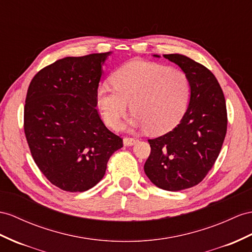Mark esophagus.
I'll return each instance as SVG.
<instances>
[{
  "label": "esophagus",
  "mask_w": 252,
  "mask_h": 252,
  "mask_svg": "<svg viewBox=\"0 0 252 252\" xmlns=\"http://www.w3.org/2000/svg\"><path fill=\"white\" fill-rule=\"evenodd\" d=\"M136 139L135 138H130V137H125L124 138V145L125 146H133L136 144Z\"/></svg>",
  "instance_id": "esophagus-1"
}]
</instances>
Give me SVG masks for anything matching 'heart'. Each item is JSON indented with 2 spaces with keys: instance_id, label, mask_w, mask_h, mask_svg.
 Instances as JSON below:
<instances>
[{
  "instance_id": "b5f03b06",
  "label": "heart",
  "mask_w": 252,
  "mask_h": 252,
  "mask_svg": "<svg viewBox=\"0 0 252 252\" xmlns=\"http://www.w3.org/2000/svg\"><path fill=\"white\" fill-rule=\"evenodd\" d=\"M112 84L99 86L95 93L96 107L112 127L119 125L130 103L134 114L128 126L147 127L150 134L164 133L178 124L189 102L188 77L165 64L130 62L113 74Z\"/></svg>"
}]
</instances>
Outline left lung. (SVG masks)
Wrapping results in <instances>:
<instances>
[{
    "instance_id": "8db88e82",
    "label": "left lung",
    "mask_w": 252,
    "mask_h": 252,
    "mask_svg": "<svg viewBox=\"0 0 252 252\" xmlns=\"http://www.w3.org/2000/svg\"><path fill=\"white\" fill-rule=\"evenodd\" d=\"M163 56L188 77L189 103L172 131L148 140L151 153L144 169L158 188L178 191L201 182L214 165L227 133V108L219 83L208 68L182 54Z\"/></svg>"
}]
</instances>
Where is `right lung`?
<instances>
[{"label": "right lung", "instance_id": "add662e5", "mask_svg": "<svg viewBox=\"0 0 252 252\" xmlns=\"http://www.w3.org/2000/svg\"><path fill=\"white\" fill-rule=\"evenodd\" d=\"M113 52L64 57L32 80L24 106V133L36 165L49 181L85 191L105 175L122 139L103 124L95 93Z\"/></svg>", "mask_w": 252, "mask_h": 252}]
</instances>
